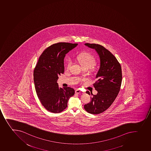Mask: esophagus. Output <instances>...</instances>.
Here are the masks:
<instances>
[{
    "mask_svg": "<svg viewBox=\"0 0 151 151\" xmlns=\"http://www.w3.org/2000/svg\"><path fill=\"white\" fill-rule=\"evenodd\" d=\"M75 93H76V94H79L80 93H81V91H80V90L77 89V90H76Z\"/></svg>",
    "mask_w": 151,
    "mask_h": 151,
    "instance_id": "obj_1",
    "label": "esophagus"
}]
</instances>
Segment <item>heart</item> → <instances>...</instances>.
<instances>
[{
  "label": "heart",
  "mask_w": 151,
  "mask_h": 151,
  "mask_svg": "<svg viewBox=\"0 0 151 151\" xmlns=\"http://www.w3.org/2000/svg\"><path fill=\"white\" fill-rule=\"evenodd\" d=\"M78 61L79 62L80 65L83 68H86L87 69L91 67V70H94L95 68V58L93 55L87 52H84L79 54L76 58ZM73 62L71 59H69L67 60L66 63L67 69H69L71 67Z\"/></svg>",
  "instance_id": "heart-1"
}]
</instances>
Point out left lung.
<instances>
[{
  "label": "left lung",
  "mask_w": 151,
  "mask_h": 151,
  "mask_svg": "<svg viewBox=\"0 0 151 151\" xmlns=\"http://www.w3.org/2000/svg\"><path fill=\"white\" fill-rule=\"evenodd\" d=\"M85 45L96 51L100 58V67L96 76L97 80L93 84L98 93L91 97V102L84 107L88 113L100 114L111 106L118 95L122 81V68L117 58L104 46L95 44ZM86 93L93 95L90 91Z\"/></svg>",
  "instance_id": "1"
}]
</instances>
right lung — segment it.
<instances>
[{
    "instance_id": "obj_1",
    "label": "right lung",
    "mask_w": 151,
    "mask_h": 151,
    "mask_svg": "<svg viewBox=\"0 0 151 151\" xmlns=\"http://www.w3.org/2000/svg\"><path fill=\"white\" fill-rule=\"evenodd\" d=\"M78 44L58 42L47 48L40 57L33 73L36 91L45 109L52 113L61 112L66 108L69 98L75 94L71 87L59 88L58 76L64 73L65 55Z\"/></svg>"
}]
</instances>
